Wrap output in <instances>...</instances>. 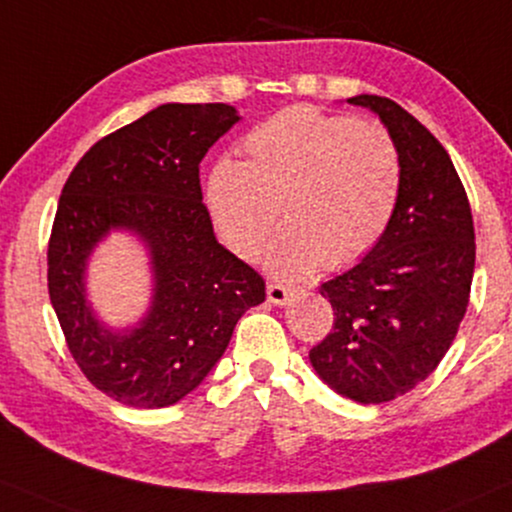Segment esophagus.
Instances as JSON below:
<instances>
[{"instance_id":"esophagus-1","label":"esophagus","mask_w":512,"mask_h":512,"mask_svg":"<svg viewBox=\"0 0 512 512\" xmlns=\"http://www.w3.org/2000/svg\"><path fill=\"white\" fill-rule=\"evenodd\" d=\"M268 301L273 306H285L292 296V289H287L285 285H277V282H268Z\"/></svg>"}]
</instances>
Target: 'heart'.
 Returning <instances> with one entry per match:
<instances>
[{
	"label": "heart",
	"instance_id": "b5f03b06",
	"mask_svg": "<svg viewBox=\"0 0 512 512\" xmlns=\"http://www.w3.org/2000/svg\"><path fill=\"white\" fill-rule=\"evenodd\" d=\"M249 161L223 159L206 180V208L218 235L254 261L277 225L287 230L266 254L285 280L344 268L387 232L401 197L403 163L391 132L315 106H289L251 130Z\"/></svg>",
	"mask_w": 512,
	"mask_h": 512
}]
</instances>
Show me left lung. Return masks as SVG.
<instances>
[{
	"label": "left lung",
	"instance_id": "1",
	"mask_svg": "<svg viewBox=\"0 0 512 512\" xmlns=\"http://www.w3.org/2000/svg\"><path fill=\"white\" fill-rule=\"evenodd\" d=\"M370 109L401 151L403 182L384 237L356 266L320 285L334 325L313 346V370L358 403H384L432 375L458 334L475 273L470 201L437 137L377 94Z\"/></svg>",
	"mask_w": 512,
	"mask_h": 512
}]
</instances>
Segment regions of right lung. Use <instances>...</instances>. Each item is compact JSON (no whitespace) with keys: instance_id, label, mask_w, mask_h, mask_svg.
Instances as JSON below:
<instances>
[{"instance_id":"1","label":"right lung","mask_w":512,"mask_h":512,"mask_svg":"<svg viewBox=\"0 0 512 512\" xmlns=\"http://www.w3.org/2000/svg\"><path fill=\"white\" fill-rule=\"evenodd\" d=\"M239 121L227 104H161L87 151L63 185L47 251L49 299L75 363L132 408L185 399L220 361L266 282L218 244L199 185L206 151ZM111 231L145 244L148 313L109 328L86 299V266Z\"/></svg>"}]
</instances>
